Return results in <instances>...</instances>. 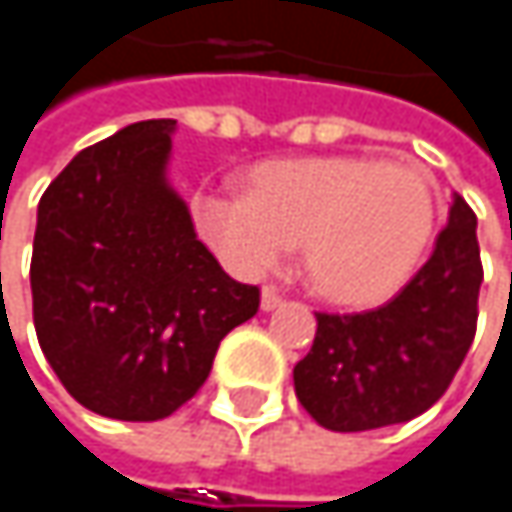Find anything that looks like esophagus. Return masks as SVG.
<instances>
[{
	"mask_svg": "<svg viewBox=\"0 0 512 512\" xmlns=\"http://www.w3.org/2000/svg\"><path fill=\"white\" fill-rule=\"evenodd\" d=\"M281 302H284V296H281L278 287H263V290H260V308H263V311H272V308H278Z\"/></svg>",
	"mask_w": 512,
	"mask_h": 512,
	"instance_id": "34e87169",
	"label": "esophagus"
}]
</instances>
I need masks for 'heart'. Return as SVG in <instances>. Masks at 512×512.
<instances>
[{
    "label": "heart",
    "instance_id": "heart-1",
    "mask_svg": "<svg viewBox=\"0 0 512 512\" xmlns=\"http://www.w3.org/2000/svg\"><path fill=\"white\" fill-rule=\"evenodd\" d=\"M192 210L204 240L246 278L302 240L311 287L344 305L400 290L436 231L427 171L353 154L260 162L246 192H201Z\"/></svg>",
    "mask_w": 512,
    "mask_h": 512
}]
</instances>
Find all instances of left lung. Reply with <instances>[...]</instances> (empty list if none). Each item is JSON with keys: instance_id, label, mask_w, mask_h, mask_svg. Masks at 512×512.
<instances>
[{"instance_id": "8db88e82", "label": "left lung", "mask_w": 512, "mask_h": 512, "mask_svg": "<svg viewBox=\"0 0 512 512\" xmlns=\"http://www.w3.org/2000/svg\"><path fill=\"white\" fill-rule=\"evenodd\" d=\"M483 263L477 216L454 195L430 260L385 305L317 311V335L293 367L296 397L326 430L361 433L427 412L457 376L477 332Z\"/></svg>"}]
</instances>
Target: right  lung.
I'll use <instances>...</instances> for the list:
<instances>
[{
    "label": "right lung",
    "mask_w": 512,
    "mask_h": 512,
    "mask_svg": "<svg viewBox=\"0 0 512 512\" xmlns=\"http://www.w3.org/2000/svg\"><path fill=\"white\" fill-rule=\"evenodd\" d=\"M174 124L139 121L79 151L38 204V344L76 403L118 421H159L192 400L222 338L260 305L165 180Z\"/></svg>",
    "instance_id": "1"
}]
</instances>
